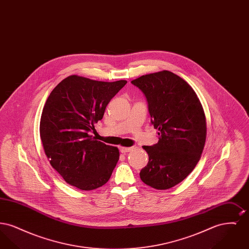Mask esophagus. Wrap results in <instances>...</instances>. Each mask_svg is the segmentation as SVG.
Instances as JSON below:
<instances>
[{"mask_svg": "<svg viewBox=\"0 0 249 249\" xmlns=\"http://www.w3.org/2000/svg\"><path fill=\"white\" fill-rule=\"evenodd\" d=\"M133 149V147H124V146H121L120 147V151L122 153H126V152H130Z\"/></svg>", "mask_w": 249, "mask_h": 249, "instance_id": "obj_1", "label": "esophagus"}]
</instances>
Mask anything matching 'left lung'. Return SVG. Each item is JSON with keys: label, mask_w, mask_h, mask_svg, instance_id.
<instances>
[{"label": "left lung", "mask_w": 249, "mask_h": 249, "mask_svg": "<svg viewBox=\"0 0 249 249\" xmlns=\"http://www.w3.org/2000/svg\"><path fill=\"white\" fill-rule=\"evenodd\" d=\"M147 100L159 142L143 145L148 163L140 172L144 184L168 190L187 178L201 159L206 119L201 102L188 82L170 71L144 74L131 81Z\"/></svg>", "instance_id": "obj_1"}]
</instances>
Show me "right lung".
<instances>
[{"mask_svg":"<svg viewBox=\"0 0 249 249\" xmlns=\"http://www.w3.org/2000/svg\"><path fill=\"white\" fill-rule=\"evenodd\" d=\"M126 83L70 75L55 87L43 108L40 137L45 153L66 183L79 190L105 185L119 161L117 146L97 141L89 132Z\"/></svg>","mask_w":249,"mask_h":249,"instance_id":"add662e5","label":"right lung"}]
</instances>
